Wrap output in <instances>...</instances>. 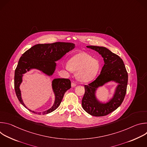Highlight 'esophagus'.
I'll use <instances>...</instances> for the list:
<instances>
[{"mask_svg":"<svg viewBox=\"0 0 147 147\" xmlns=\"http://www.w3.org/2000/svg\"><path fill=\"white\" fill-rule=\"evenodd\" d=\"M76 83H75L74 81L71 82V87H76Z\"/></svg>","mask_w":147,"mask_h":147,"instance_id":"esophagus-1","label":"esophagus"}]
</instances>
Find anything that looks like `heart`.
<instances>
[{
	"label": "heart",
	"instance_id": "obj_1",
	"mask_svg": "<svg viewBox=\"0 0 147 147\" xmlns=\"http://www.w3.org/2000/svg\"><path fill=\"white\" fill-rule=\"evenodd\" d=\"M66 69L71 71H78L77 78L83 82H87L94 79L98 73V62L92 57L84 53H80L74 56L66 65Z\"/></svg>",
	"mask_w": 147,
	"mask_h": 147
}]
</instances>
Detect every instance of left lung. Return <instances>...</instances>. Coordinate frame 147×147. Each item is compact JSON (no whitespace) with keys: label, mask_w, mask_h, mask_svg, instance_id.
Returning a JSON list of instances; mask_svg holds the SVG:
<instances>
[{"label":"left lung","mask_w":147,"mask_h":147,"mask_svg":"<svg viewBox=\"0 0 147 147\" xmlns=\"http://www.w3.org/2000/svg\"><path fill=\"white\" fill-rule=\"evenodd\" d=\"M98 52L103 58V65L100 74L92 82L85 85V94L82 99V107L86 112L94 116H106L116 110L123 102L127 91L128 74L123 60L108 49L96 46H87ZM114 80L119 83L114 98L107 104L99 102L95 91L106 82Z\"/></svg>","instance_id":"1"}]
</instances>
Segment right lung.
Returning a JSON list of instances; mask_svg holds the SVG:
<instances>
[{
    "label": "right lung",
    "instance_id": "1",
    "mask_svg": "<svg viewBox=\"0 0 147 147\" xmlns=\"http://www.w3.org/2000/svg\"><path fill=\"white\" fill-rule=\"evenodd\" d=\"M75 45L69 42H55L52 44H37L25 52L20 58L14 73V89L17 97L23 105L27 108L21 96L20 85L22 82L23 74L31 69H36L51 76L55 70V61L61 59L66 53L73 49ZM71 88V81L67 78H55L52 81V88L55 95L53 105L49 109L37 112L28 109L30 112L40 115L49 113L56 109L62 100L65 92Z\"/></svg>",
    "mask_w": 147,
    "mask_h": 147
}]
</instances>
